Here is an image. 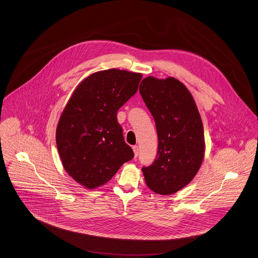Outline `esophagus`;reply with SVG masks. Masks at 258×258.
<instances>
[{
	"label": "esophagus",
	"mask_w": 258,
	"mask_h": 258,
	"mask_svg": "<svg viewBox=\"0 0 258 258\" xmlns=\"http://www.w3.org/2000/svg\"><path fill=\"white\" fill-rule=\"evenodd\" d=\"M133 150H134V153H135V157H138L139 156V146L138 145L133 146Z\"/></svg>",
	"instance_id": "esophagus-1"
}]
</instances>
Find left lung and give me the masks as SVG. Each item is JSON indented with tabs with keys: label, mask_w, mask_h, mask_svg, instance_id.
Listing matches in <instances>:
<instances>
[{
	"label": "left lung",
	"mask_w": 258,
	"mask_h": 258,
	"mask_svg": "<svg viewBox=\"0 0 258 258\" xmlns=\"http://www.w3.org/2000/svg\"><path fill=\"white\" fill-rule=\"evenodd\" d=\"M139 93L152 114L158 136L154 162L143 167L147 186L158 195H173L188 184L204 157V132L199 109L188 89L174 78H145Z\"/></svg>",
	"instance_id": "left-lung-1"
}]
</instances>
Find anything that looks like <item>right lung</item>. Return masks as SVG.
<instances>
[{
  "instance_id": "right-lung-1",
  "label": "right lung",
  "mask_w": 258,
  "mask_h": 258,
  "mask_svg": "<svg viewBox=\"0 0 258 258\" xmlns=\"http://www.w3.org/2000/svg\"><path fill=\"white\" fill-rule=\"evenodd\" d=\"M141 79V74L117 69L94 73L80 82L64 107L57 147L64 170L83 186L105 184L134 158L117 112L137 93Z\"/></svg>"
}]
</instances>
